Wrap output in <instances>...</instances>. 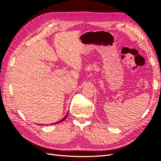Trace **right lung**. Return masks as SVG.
<instances>
[{"instance_id": "obj_1", "label": "right lung", "mask_w": 161, "mask_h": 161, "mask_svg": "<svg viewBox=\"0 0 161 161\" xmlns=\"http://www.w3.org/2000/svg\"><path fill=\"white\" fill-rule=\"evenodd\" d=\"M67 115H68V114L66 115V116L64 117V118H63V119H62L60 121H58V122H56V123H54V124H58V123H60V122H62V121H64L66 118V117H67Z\"/></svg>"}]
</instances>
